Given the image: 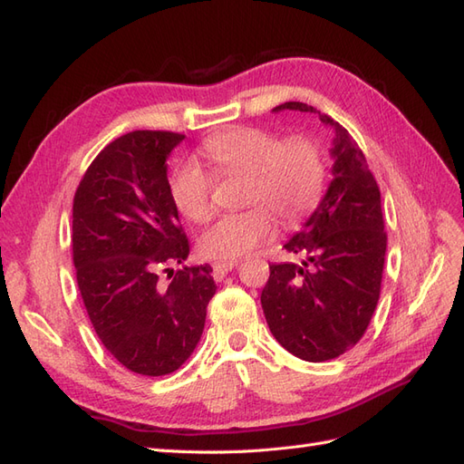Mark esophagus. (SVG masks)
Wrapping results in <instances>:
<instances>
[{"label": "esophagus", "mask_w": 464, "mask_h": 464, "mask_svg": "<svg viewBox=\"0 0 464 464\" xmlns=\"http://www.w3.org/2000/svg\"><path fill=\"white\" fill-rule=\"evenodd\" d=\"M236 265H237V261H217L213 265V276H215V280H222L224 276H227L234 269Z\"/></svg>", "instance_id": "esophagus-1"}]
</instances>
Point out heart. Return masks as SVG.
Segmentation results:
<instances>
[{
	"label": "heart",
	"mask_w": 464,
	"mask_h": 464,
	"mask_svg": "<svg viewBox=\"0 0 464 464\" xmlns=\"http://www.w3.org/2000/svg\"><path fill=\"white\" fill-rule=\"evenodd\" d=\"M203 157L222 178L246 176L240 213L222 217L199 240L208 259L234 261L276 232L275 215L286 227L302 222L319 205L327 179V164L310 135L283 139L261 128H234L208 137ZM178 210L195 224L215 215L213 178L203 168L184 164L170 181Z\"/></svg>",
	"instance_id": "b5f03b06"
}]
</instances>
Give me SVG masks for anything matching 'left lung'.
<instances>
[{"instance_id": "obj_1", "label": "left lung", "mask_w": 464, "mask_h": 464, "mask_svg": "<svg viewBox=\"0 0 464 464\" xmlns=\"http://www.w3.org/2000/svg\"><path fill=\"white\" fill-rule=\"evenodd\" d=\"M317 114L334 130L325 198L285 249L302 265H269L261 305L275 339L305 362L344 354L366 333L382 292L387 232L382 193L362 149L339 121L304 102L275 108Z\"/></svg>"}]
</instances>
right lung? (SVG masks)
Returning a JSON list of instances; mask_svg holds the SVG:
<instances>
[{"label":"right lung","instance_id":"obj_1","mask_svg":"<svg viewBox=\"0 0 464 464\" xmlns=\"http://www.w3.org/2000/svg\"><path fill=\"white\" fill-rule=\"evenodd\" d=\"M186 135L131 131L106 145L73 198V265L89 319L128 370L176 372L198 346L217 285L210 265L181 266L189 240L166 159Z\"/></svg>","mask_w":464,"mask_h":464}]
</instances>
